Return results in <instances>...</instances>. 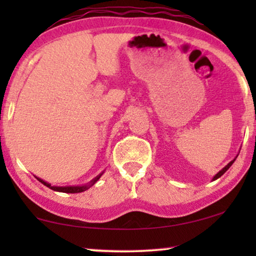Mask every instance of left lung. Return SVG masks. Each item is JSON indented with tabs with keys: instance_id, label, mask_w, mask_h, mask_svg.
Returning a JSON list of instances; mask_svg holds the SVG:
<instances>
[{
	"instance_id": "left-lung-1",
	"label": "left lung",
	"mask_w": 256,
	"mask_h": 256,
	"mask_svg": "<svg viewBox=\"0 0 256 256\" xmlns=\"http://www.w3.org/2000/svg\"><path fill=\"white\" fill-rule=\"evenodd\" d=\"M236 158H234L233 160H230V162L228 164H227V166H226L225 168H222V170H220V171H219V172H218V174H216L214 177H213V180H218V178H219V177H222V174H225V172H226V171L230 169V166H232V164L234 163V160H236Z\"/></svg>"
}]
</instances>
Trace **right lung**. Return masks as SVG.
<instances>
[{"label":"right lung","mask_w":256,"mask_h":256,"mask_svg":"<svg viewBox=\"0 0 256 256\" xmlns=\"http://www.w3.org/2000/svg\"><path fill=\"white\" fill-rule=\"evenodd\" d=\"M102 174L104 172H101L99 176H96V178H94V180H92L88 184H86V185H82V186H52V185L50 184V183H48V182H45V180H40V178H38V177H36L38 180L42 184H44L45 186H48V188H51V190H54V191H58V192H64V194H79V192H84V191H86V190H88V188L92 186V185H94L96 183L98 180H99V178L102 176Z\"/></svg>","instance_id":"1"}]
</instances>
